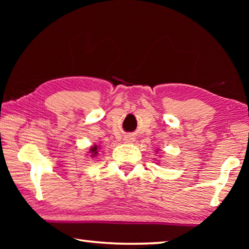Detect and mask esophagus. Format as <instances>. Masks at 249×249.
I'll return each instance as SVG.
<instances>
[{
  "mask_svg": "<svg viewBox=\"0 0 249 249\" xmlns=\"http://www.w3.org/2000/svg\"><path fill=\"white\" fill-rule=\"evenodd\" d=\"M126 142H133V137H130V136H128V137H125V140H124Z\"/></svg>",
  "mask_w": 249,
  "mask_h": 249,
  "instance_id": "34e87169",
  "label": "esophagus"
}]
</instances>
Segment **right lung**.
Instances as JSON below:
<instances>
[{
  "instance_id": "right-lung-1",
  "label": "right lung",
  "mask_w": 249,
  "mask_h": 249,
  "mask_svg": "<svg viewBox=\"0 0 249 249\" xmlns=\"http://www.w3.org/2000/svg\"><path fill=\"white\" fill-rule=\"evenodd\" d=\"M89 153L91 154L92 157H95V155H98V146L95 145V146H93V147H91Z\"/></svg>"
}]
</instances>
